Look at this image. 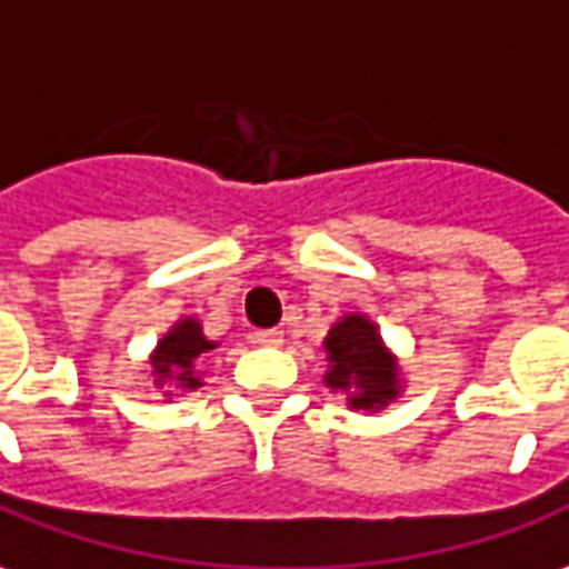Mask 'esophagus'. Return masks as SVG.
Masks as SVG:
<instances>
[{"label": "esophagus", "mask_w": 569, "mask_h": 569, "mask_svg": "<svg viewBox=\"0 0 569 569\" xmlns=\"http://www.w3.org/2000/svg\"><path fill=\"white\" fill-rule=\"evenodd\" d=\"M253 340L262 343V347H281V343H284V331H278V328H262V331L253 335Z\"/></svg>", "instance_id": "1"}]
</instances>
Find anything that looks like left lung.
<instances>
[{
  "mask_svg": "<svg viewBox=\"0 0 569 569\" xmlns=\"http://www.w3.org/2000/svg\"><path fill=\"white\" fill-rule=\"evenodd\" d=\"M325 387L352 411H383L406 390V371L366 312H343L325 335Z\"/></svg>",
  "mask_w": 569,
  "mask_h": 569,
  "instance_id": "1",
  "label": "left lung"
}]
</instances>
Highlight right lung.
<instances>
[{"label":"right lung","instance_id":"add662e5","mask_svg":"<svg viewBox=\"0 0 569 569\" xmlns=\"http://www.w3.org/2000/svg\"><path fill=\"white\" fill-rule=\"evenodd\" d=\"M217 347V340L203 335V325L198 316L176 319L170 331L158 340V347L148 352L151 383L163 393L167 402L194 393L198 387H203V359Z\"/></svg>","mask_w":569,"mask_h":569}]
</instances>
